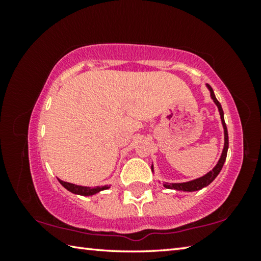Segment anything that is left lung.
Here are the masks:
<instances>
[{
  "label": "left lung",
  "instance_id": "obj_1",
  "mask_svg": "<svg viewBox=\"0 0 261 261\" xmlns=\"http://www.w3.org/2000/svg\"><path fill=\"white\" fill-rule=\"evenodd\" d=\"M207 87H208V90H210V92H211L212 99H213L215 105L218 106L219 112H220V116H221V121H222V125H223V129H224V147H223L222 154H221V158H220L219 162L216 163V166L213 168V169H212V170L210 171V173H207L205 176H202V177H200V178L190 180V182H187V183H166V184H163V187L167 188V189L178 190V191H189V192L197 191V190H201L202 188L207 187V185L213 182L216 176L219 175L221 169H222V167H223V165H224V161H226L227 153H228V147H229V140H228V130H227V125H226V123H224L223 110H222V107H221V103L219 102L218 99L215 98V94H214V92H213V88H212V87L208 85V84H207ZM152 169H153V166H152Z\"/></svg>",
  "mask_w": 261,
  "mask_h": 261
}]
</instances>
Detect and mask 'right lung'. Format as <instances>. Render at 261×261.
<instances>
[{
    "label": "right lung",
    "mask_w": 261,
    "mask_h": 261,
    "mask_svg": "<svg viewBox=\"0 0 261 261\" xmlns=\"http://www.w3.org/2000/svg\"><path fill=\"white\" fill-rule=\"evenodd\" d=\"M59 179V178H57ZM59 182L63 185V187L69 190L70 192L76 193V194H81V196H92V194H95L102 190H107L109 187L108 185H105V187H95V188H87V187H81V185H76V184H71L68 182H64V180L59 179Z\"/></svg>",
    "instance_id": "obj_1"
}]
</instances>
